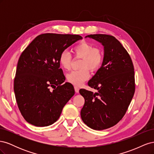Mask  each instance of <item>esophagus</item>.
Here are the masks:
<instances>
[{
    "label": "esophagus",
    "mask_w": 154,
    "mask_h": 154,
    "mask_svg": "<svg viewBox=\"0 0 154 154\" xmlns=\"http://www.w3.org/2000/svg\"><path fill=\"white\" fill-rule=\"evenodd\" d=\"M74 90H75V92L76 93H78L79 92V90H80V88H79L77 86H74Z\"/></svg>",
    "instance_id": "34e87169"
}]
</instances>
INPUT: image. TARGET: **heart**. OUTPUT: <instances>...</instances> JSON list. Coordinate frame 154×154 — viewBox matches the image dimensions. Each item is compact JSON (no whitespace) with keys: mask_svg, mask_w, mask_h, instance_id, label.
Instances as JSON below:
<instances>
[{"mask_svg":"<svg viewBox=\"0 0 154 154\" xmlns=\"http://www.w3.org/2000/svg\"><path fill=\"white\" fill-rule=\"evenodd\" d=\"M72 52L76 58H82L80 66L81 69L69 72L67 80L74 85H81L90 76L88 69L95 71L101 67L103 61V51L101 48L94 47L91 44L82 42L74 46ZM72 60V55L67 51H63L60 55L59 62L64 69H70Z\"/></svg>","mask_w":154,"mask_h":154,"instance_id":"obj_1","label":"heart"}]
</instances>
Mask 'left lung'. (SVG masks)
<instances>
[{
    "label": "left lung",
    "instance_id": "left-lung-1",
    "mask_svg": "<svg viewBox=\"0 0 154 154\" xmlns=\"http://www.w3.org/2000/svg\"><path fill=\"white\" fill-rule=\"evenodd\" d=\"M91 38L104 47L103 61L88 85L97 92L80 90L85 103L81 118L96 130L110 128L123 118L135 92L134 68L129 54L114 36L96 34Z\"/></svg>",
    "mask_w": 154,
    "mask_h": 154
}]
</instances>
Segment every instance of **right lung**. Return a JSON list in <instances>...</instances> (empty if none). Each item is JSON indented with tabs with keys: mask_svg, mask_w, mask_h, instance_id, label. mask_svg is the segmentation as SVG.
<instances>
[{
	"mask_svg": "<svg viewBox=\"0 0 154 154\" xmlns=\"http://www.w3.org/2000/svg\"><path fill=\"white\" fill-rule=\"evenodd\" d=\"M78 35L45 33L37 36L22 53L14 80V92L21 114L36 127L57 122L74 94L60 69V55L76 41ZM54 88L51 91L50 88Z\"/></svg>",
	"mask_w": 154,
	"mask_h": 154,
	"instance_id": "add662e5",
	"label": "right lung"
}]
</instances>
